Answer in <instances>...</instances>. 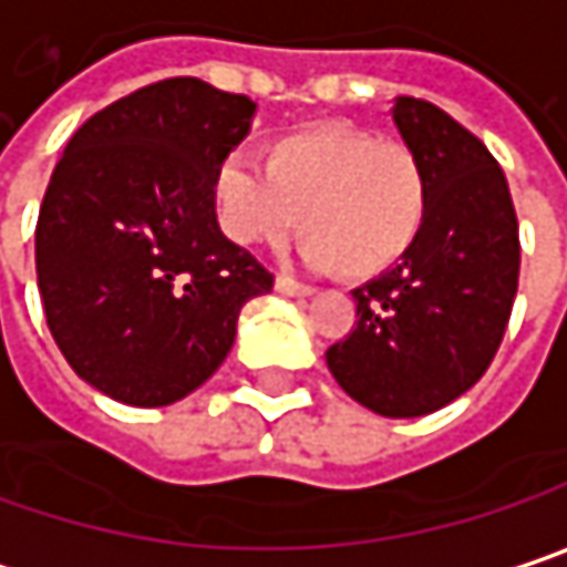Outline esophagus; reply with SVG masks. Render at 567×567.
<instances>
[{
	"label": "esophagus",
	"mask_w": 567,
	"mask_h": 567,
	"mask_svg": "<svg viewBox=\"0 0 567 567\" xmlns=\"http://www.w3.org/2000/svg\"><path fill=\"white\" fill-rule=\"evenodd\" d=\"M276 291H282V295H298V298L315 295V288H311V285L295 282L291 276H276Z\"/></svg>",
	"instance_id": "esophagus-1"
}]
</instances>
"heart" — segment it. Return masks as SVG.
<instances>
[{
	"label": "heart",
	"instance_id": "1",
	"mask_svg": "<svg viewBox=\"0 0 567 567\" xmlns=\"http://www.w3.org/2000/svg\"><path fill=\"white\" fill-rule=\"evenodd\" d=\"M210 200L233 246L276 249L301 227V252L315 269L373 282L419 246L432 172L412 145L331 120L266 142L262 172L220 162Z\"/></svg>",
	"mask_w": 567,
	"mask_h": 567
}]
</instances>
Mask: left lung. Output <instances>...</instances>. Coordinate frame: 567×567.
I'll return each mask as SVG.
<instances>
[{"label":"left lung","mask_w":567,"mask_h":567,"mask_svg":"<svg viewBox=\"0 0 567 567\" xmlns=\"http://www.w3.org/2000/svg\"><path fill=\"white\" fill-rule=\"evenodd\" d=\"M392 120L432 172L429 227L402 266L353 288V331L324 357L360 405L419 419L493 363L519 285V224L506 175L474 132L415 96H399Z\"/></svg>","instance_id":"left-lung-1"}]
</instances>
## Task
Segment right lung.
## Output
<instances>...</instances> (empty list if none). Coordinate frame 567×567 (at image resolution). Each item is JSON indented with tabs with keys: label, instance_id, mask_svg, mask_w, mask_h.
Segmentation results:
<instances>
[{
	"label": "right lung",
	"instance_id": "obj_1",
	"mask_svg": "<svg viewBox=\"0 0 567 567\" xmlns=\"http://www.w3.org/2000/svg\"><path fill=\"white\" fill-rule=\"evenodd\" d=\"M256 103L197 78L148 83L80 126L44 190L34 266L80 380L172 405L227 360L239 308L272 272L217 227L210 181Z\"/></svg>",
	"mask_w": 567,
	"mask_h": 567
}]
</instances>
